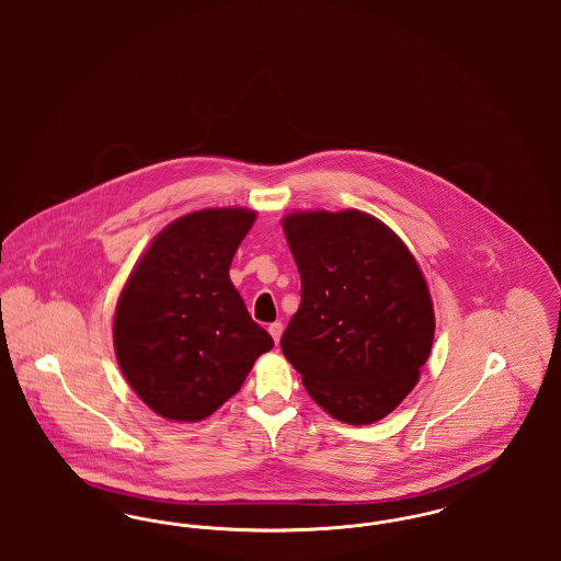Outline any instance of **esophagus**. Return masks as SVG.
Instances as JSON below:
<instances>
[{
	"label": "esophagus",
	"instance_id": "obj_1",
	"mask_svg": "<svg viewBox=\"0 0 561 561\" xmlns=\"http://www.w3.org/2000/svg\"><path fill=\"white\" fill-rule=\"evenodd\" d=\"M282 332H284V325L279 323V321H273L271 325H268V334L273 336V341H275V345L279 343V339H282Z\"/></svg>",
	"mask_w": 561,
	"mask_h": 561
}]
</instances>
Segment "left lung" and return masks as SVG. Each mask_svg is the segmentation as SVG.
<instances>
[{
  "label": "left lung",
  "instance_id": "1",
  "mask_svg": "<svg viewBox=\"0 0 561 561\" xmlns=\"http://www.w3.org/2000/svg\"><path fill=\"white\" fill-rule=\"evenodd\" d=\"M300 307L282 336L307 393L348 425H370L414 389L433 345L427 282L405 243L359 210L282 222Z\"/></svg>",
  "mask_w": 561,
  "mask_h": 561
}]
</instances>
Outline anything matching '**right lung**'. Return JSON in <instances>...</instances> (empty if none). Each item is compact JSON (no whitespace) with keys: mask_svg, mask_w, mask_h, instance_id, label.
Wrapping results in <instances>:
<instances>
[{"mask_svg":"<svg viewBox=\"0 0 561 561\" xmlns=\"http://www.w3.org/2000/svg\"><path fill=\"white\" fill-rule=\"evenodd\" d=\"M256 213L208 208L170 222L119 294L113 345L136 396L176 423L210 416L273 347L229 279Z\"/></svg>","mask_w":561,"mask_h":561,"instance_id":"1","label":"right lung"}]
</instances>
